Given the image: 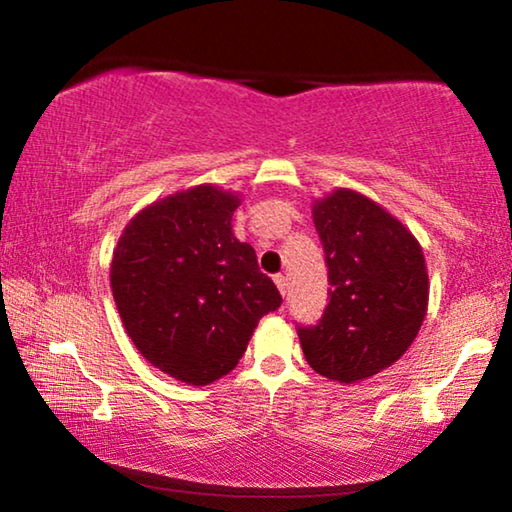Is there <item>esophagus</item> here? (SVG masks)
<instances>
[{
    "instance_id": "34e87169",
    "label": "esophagus",
    "mask_w": 512,
    "mask_h": 512,
    "mask_svg": "<svg viewBox=\"0 0 512 512\" xmlns=\"http://www.w3.org/2000/svg\"><path fill=\"white\" fill-rule=\"evenodd\" d=\"M273 280H275V284H277V289H280V293L284 296V293H287V277H284V275H275Z\"/></svg>"
}]
</instances>
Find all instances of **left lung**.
<instances>
[{
  "instance_id": "8db88e82",
  "label": "left lung",
  "mask_w": 512,
  "mask_h": 512,
  "mask_svg": "<svg viewBox=\"0 0 512 512\" xmlns=\"http://www.w3.org/2000/svg\"><path fill=\"white\" fill-rule=\"evenodd\" d=\"M325 250L329 302L316 327H300L318 375L354 384L391 368L420 332L429 275L418 239L402 221L354 189L314 201Z\"/></svg>"
}]
</instances>
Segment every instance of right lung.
I'll use <instances>...</instances> for the list:
<instances>
[{
	"label": "right lung",
	"mask_w": 512,
	"mask_h": 512,
	"mask_svg": "<svg viewBox=\"0 0 512 512\" xmlns=\"http://www.w3.org/2000/svg\"><path fill=\"white\" fill-rule=\"evenodd\" d=\"M239 205L214 185L164 196L128 221L112 253L126 334L151 366L189 386L228 375L259 318L282 302L253 246L232 235Z\"/></svg>",
	"instance_id": "right-lung-1"
}]
</instances>
